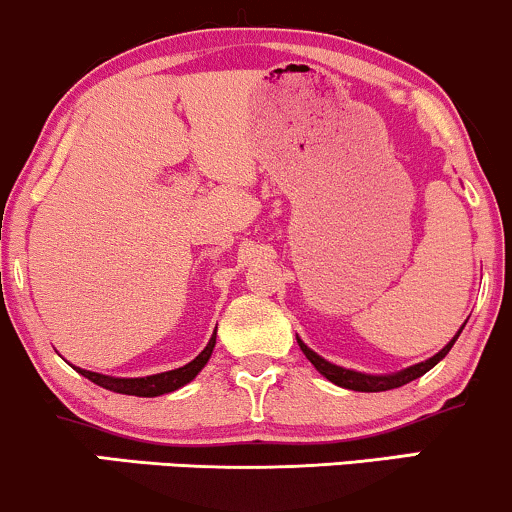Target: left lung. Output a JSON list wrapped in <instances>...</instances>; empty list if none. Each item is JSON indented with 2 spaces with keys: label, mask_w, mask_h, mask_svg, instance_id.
<instances>
[{
  "label": "left lung",
  "mask_w": 512,
  "mask_h": 512,
  "mask_svg": "<svg viewBox=\"0 0 512 512\" xmlns=\"http://www.w3.org/2000/svg\"><path fill=\"white\" fill-rule=\"evenodd\" d=\"M460 333H462V328L458 330V335H460ZM458 335H455V338L450 340L448 345L443 347L441 352L434 354V357H431V359H426V362L414 364V366H410V369L398 371V374H388V376H369V374H359V371L342 369V366L330 364V362H326V359H323V357H318L316 352H311L309 347H306L304 342L299 340V338H297V342H299V347H302V352L306 354V359H309V362L314 364L316 369H318V374L326 376L328 381L335 383V386L350 388V390H362V393H381V390H393V388L405 386V383H410V381H414V378L424 376L429 369H434V366H436L438 362H441V359L446 357V354L450 352V347L455 345V340H458Z\"/></svg>",
  "instance_id": "8db88e82"
}]
</instances>
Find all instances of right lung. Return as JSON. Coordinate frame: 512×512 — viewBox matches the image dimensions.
Returning a JSON list of instances; mask_svg holds the SVG:
<instances>
[{"instance_id": "right-lung-1", "label": "right lung", "mask_w": 512, "mask_h": 512, "mask_svg": "<svg viewBox=\"0 0 512 512\" xmlns=\"http://www.w3.org/2000/svg\"><path fill=\"white\" fill-rule=\"evenodd\" d=\"M215 347V333L210 342L206 345L194 362H189L182 369H174V371H165V374H155V376H143V378H112V376H102L95 374V371H83V369H74L81 376H86L88 381H93L95 386L114 390V393H122V395H136V398H155V395H165L172 393V390L186 386L189 381H194L198 371L208 364L210 354H213Z\"/></svg>"}]
</instances>
